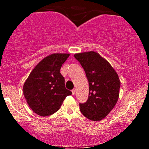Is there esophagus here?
Instances as JSON below:
<instances>
[{
    "label": "esophagus",
    "mask_w": 149,
    "mask_h": 149,
    "mask_svg": "<svg viewBox=\"0 0 149 149\" xmlns=\"http://www.w3.org/2000/svg\"><path fill=\"white\" fill-rule=\"evenodd\" d=\"M72 93H73V95H75V93H76V89H73V90H72Z\"/></svg>",
    "instance_id": "esophagus-1"
}]
</instances>
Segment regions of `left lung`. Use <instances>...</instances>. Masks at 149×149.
I'll list each match as a JSON object with an SVG mask.
<instances>
[{"instance_id": "1", "label": "left lung", "mask_w": 149, "mask_h": 149, "mask_svg": "<svg viewBox=\"0 0 149 149\" xmlns=\"http://www.w3.org/2000/svg\"><path fill=\"white\" fill-rule=\"evenodd\" d=\"M74 57L84 69L89 82V97L85 103L80 104V112L92 121L102 120L119 98L118 75L109 61L95 51L77 53Z\"/></svg>"}]
</instances>
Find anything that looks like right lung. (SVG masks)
I'll list each match as a JSON object with an SVG mask.
<instances>
[{
    "mask_svg": "<svg viewBox=\"0 0 149 149\" xmlns=\"http://www.w3.org/2000/svg\"><path fill=\"white\" fill-rule=\"evenodd\" d=\"M70 54L54 53L42 59L32 70L23 86L27 104L34 113L48 116L57 112L66 97L72 94L65 88L60 73Z\"/></svg>",
    "mask_w": 149,
    "mask_h": 149,
    "instance_id": "1",
    "label": "right lung"
}]
</instances>
